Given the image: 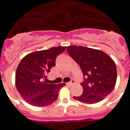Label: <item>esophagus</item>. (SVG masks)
I'll use <instances>...</instances> for the list:
<instances>
[{"label":"esophagus","instance_id":"34e87169","mask_svg":"<svg viewBox=\"0 0 130 130\" xmlns=\"http://www.w3.org/2000/svg\"><path fill=\"white\" fill-rule=\"evenodd\" d=\"M74 83H75V81L73 80H70V82H68L67 84H69V85H72V84H74Z\"/></svg>","mask_w":130,"mask_h":130}]
</instances>
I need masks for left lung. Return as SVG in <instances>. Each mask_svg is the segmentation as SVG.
<instances>
[{"instance_id":"8db88e82","label":"left lung","mask_w":130,"mask_h":130,"mask_svg":"<svg viewBox=\"0 0 130 130\" xmlns=\"http://www.w3.org/2000/svg\"><path fill=\"white\" fill-rule=\"evenodd\" d=\"M67 52L80 65L84 77L81 83L83 93L73 98L86 104L103 100L116 85L117 70L115 61L102 51L82 46H68Z\"/></svg>"}]
</instances>
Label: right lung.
Here are the masks:
<instances>
[{
  "label": "right lung",
  "mask_w": 130,
  "mask_h": 130,
  "mask_svg": "<svg viewBox=\"0 0 130 130\" xmlns=\"http://www.w3.org/2000/svg\"><path fill=\"white\" fill-rule=\"evenodd\" d=\"M66 48L53 47L30 53L22 59L15 72V86L28 104L44 107L57 100L59 90L65 84L47 83L46 74L56 65V58Z\"/></svg>",
  "instance_id": "add662e5"
}]
</instances>
